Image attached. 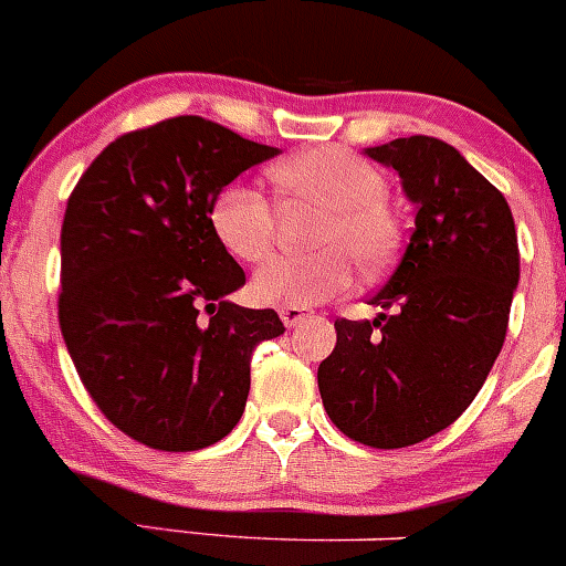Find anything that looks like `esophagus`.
Segmentation results:
<instances>
[{
    "instance_id": "1",
    "label": "esophagus",
    "mask_w": 566,
    "mask_h": 566,
    "mask_svg": "<svg viewBox=\"0 0 566 566\" xmlns=\"http://www.w3.org/2000/svg\"><path fill=\"white\" fill-rule=\"evenodd\" d=\"M279 317H282V323L287 325V328H295V325H301L304 319H310L312 312L304 310V306H282V310H279Z\"/></svg>"
}]
</instances>
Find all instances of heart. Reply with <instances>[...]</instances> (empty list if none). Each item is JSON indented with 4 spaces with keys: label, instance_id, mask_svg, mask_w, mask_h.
Instances as JSON below:
<instances>
[{
    "label": "heart",
    "instance_id": "heart-1",
    "mask_svg": "<svg viewBox=\"0 0 566 566\" xmlns=\"http://www.w3.org/2000/svg\"><path fill=\"white\" fill-rule=\"evenodd\" d=\"M282 193L317 205L325 219L317 232L323 251L310 256H279L254 273L249 293L256 304L315 306L350 284L353 258L378 268L399 243V221L391 213L384 172L342 147H312L271 169ZM210 232L238 262H262L276 241V216L256 188L232 182L210 205Z\"/></svg>",
    "mask_w": 566,
    "mask_h": 566
}]
</instances>
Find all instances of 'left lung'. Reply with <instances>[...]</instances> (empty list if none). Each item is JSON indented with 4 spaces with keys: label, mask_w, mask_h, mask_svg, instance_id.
<instances>
[{
    "label": "left lung",
    "mask_w": 566,
    "mask_h": 566,
    "mask_svg": "<svg viewBox=\"0 0 566 566\" xmlns=\"http://www.w3.org/2000/svg\"><path fill=\"white\" fill-rule=\"evenodd\" d=\"M416 208L413 235L375 319H336L317 369L325 413L347 438L402 449L447 430L488 380L510 323L521 254L504 193L452 145L408 136L364 147Z\"/></svg>",
    "instance_id": "left-lung-1"
}]
</instances>
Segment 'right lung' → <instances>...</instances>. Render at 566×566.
Here are the masks:
<instances>
[{
    "mask_svg": "<svg viewBox=\"0 0 566 566\" xmlns=\"http://www.w3.org/2000/svg\"><path fill=\"white\" fill-rule=\"evenodd\" d=\"M279 153L182 114L114 139L67 199L62 336L95 405L145 447L197 452L232 432L251 350L284 334L273 310L232 304L247 273L208 221L224 186Z\"/></svg>",
    "mask_w": 566,
    "mask_h": 566,
    "instance_id": "right-lung-1",
    "label": "right lung"
}]
</instances>
